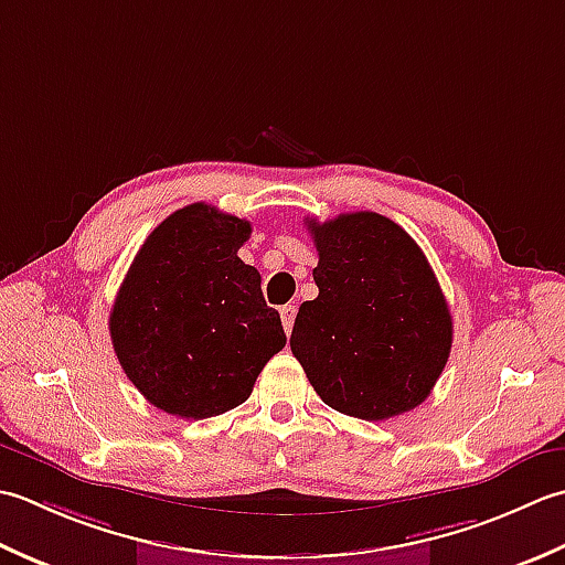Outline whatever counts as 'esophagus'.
I'll return each instance as SVG.
<instances>
[{"label":"esophagus","instance_id":"esophagus-1","mask_svg":"<svg viewBox=\"0 0 565 565\" xmlns=\"http://www.w3.org/2000/svg\"><path fill=\"white\" fill-rule=\"evenodd\" d=\"M295 317H297V307H295V305L280 307V319H282V327H285L287 337H290V331H292V327H295Z\"/></svg>","mask_w":565,"mask_h":565}]
</instances>
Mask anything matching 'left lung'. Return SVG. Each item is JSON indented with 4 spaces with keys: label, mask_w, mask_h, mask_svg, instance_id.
I'll return each instance as SVG.
<instances>
[{
    "label": "left lung",
    "mask_w": 565,
    "mask_h": 565,
    "mask_svg": "<svg viewBox=\"0 0 565 565\" xmlns=\"http://www.w3.org/2000/svg\"><path fill=\"white\" fill-rule=\"evenodd\" d=\"M317 299L299 307L290 349L331 409L383 422L419 407L451 353L454 321L427 256L375 212L309 222Z\"/></svg>",
    "instance_id": "8db88e82"
}]
</instances>
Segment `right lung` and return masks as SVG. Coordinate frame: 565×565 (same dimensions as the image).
<instances>
[{
	"instance_id": "add662e5",
	"label": "right lung",
	"mask_w": 565,
	"mask_h": 565,
	"mask_svg": "<svg viewBox=\"0 0 565 565\" xmlns=\"http://www.w3.org/2000/svg\"><path fill=\"white\" fill-rule=\"evenodd\" d=\"M250 222L190 204L143 241L109 315L114 353L151 405L206 419L246 402L285 347L260 273L236 253Z\"/></svg>"
}]
</instances>
